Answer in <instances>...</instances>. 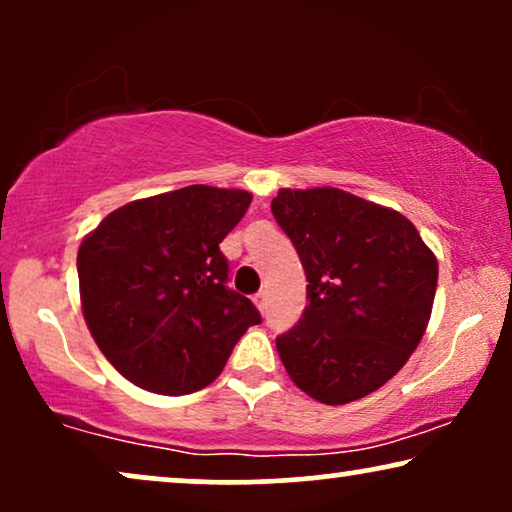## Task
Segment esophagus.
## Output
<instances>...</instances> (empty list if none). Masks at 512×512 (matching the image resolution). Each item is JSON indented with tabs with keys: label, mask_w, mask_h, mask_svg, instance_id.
<instances>
[{
	"label": "esophagus",
	"mask_w": 512,
	"mask_h": 512,
	"mask_svg": "<svg viewBox=\"0 0 512 512\" xmlns=\"http://www.w3.org/2000/svg\"><path fill=\"white\" fill-rule=\"evenodd\" d=\"M265 300H268V293H265V291H258L256 293V296H254V303H256V307H258V310H265Z\"/></svg>",
	"instance_id": "1"
}]
</instances>
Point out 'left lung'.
Returning a JSON list of instances; mask_svg holds the SVG:
<instances>
[{
	"label": "left lung",
	"instance_id": "obj_1",
	"mask_svg": "<svg viewBox=\"0 0 512 512\" xmlns=\"http://www.w3.org/2000/svg\"><path fill=\"white\" fill-rule=\"evenodd\" d=\"M270 207L298 251L310 300L277 338L286 373L326 405L373 394L422 340L436 256L403 214L340 188H282Z\"/></svg>",
	"mask_w": 512,
	"mask_h": 512
}]
</instances>
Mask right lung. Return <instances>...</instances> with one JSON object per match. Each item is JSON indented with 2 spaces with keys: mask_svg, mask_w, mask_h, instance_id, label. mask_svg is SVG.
Masks as SVG:
<instances>
[{
  "mask_svg": "<svg viewBox=\"0 0 512 512\" xmlns=\"http://www.w3.org/2000/svg\"><path fill=\"white\" fill-rule=\"evenodd\" d=\"M249 205L247 191L195 184L116 209L81 242L83 317L125 380L191 394L261 324L256 305L228 289L219 249Z\"/></svg>",
  "mask_w": 512,
  "mask_h": 512,
  "instance_id": "add662e5",
  "label": "right lung"
}]
</instances>
